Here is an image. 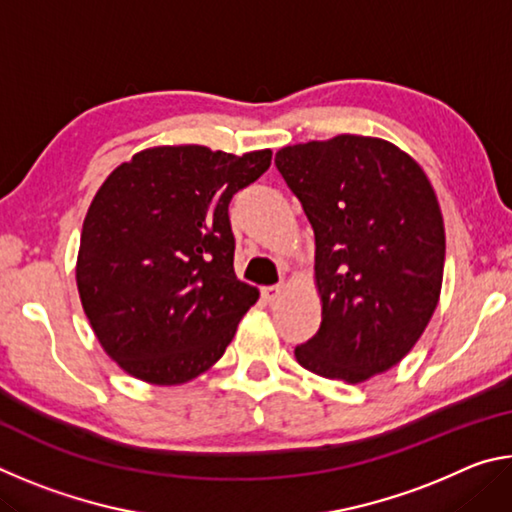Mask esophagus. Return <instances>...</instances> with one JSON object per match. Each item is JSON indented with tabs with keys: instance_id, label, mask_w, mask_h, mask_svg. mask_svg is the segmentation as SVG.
<instances>
[{
	"instance_id": "obj_1",
	"label": "esophagus",
	"mask_w": 512,
	"mask_h": 512,
	"mask_svg": "<svg viewBox=\"0 0 512 512\" xmlns=\"http://www.w3.org/2000/svg\"><path fill=\"white\" fill-rule=\"evenodd\" d=\"M287 291V287H284V284H275V287H264L262 289V296H264V300L268 302V305H273V302H277L282 298V293Z\"/></svg>"
}]
</instances>
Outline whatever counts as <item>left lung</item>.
Instances as JSON below:
<instances>
[{"mask_svg": "<svg viewBox=\"0 0 512 512\" xmlns=\"http://www.w3.org/2000/svg\"><path fill=\"white\" fill-rule=\"evenodd\" d=\"M316 237L320 327L302 368L361 384L413 350L438 307L445 223L427 173L393 142L336 135L275 153Z\"/></svg>", "mask_w": 512, "mask_h": 512, "instance_id": "obj_1", "label": "left lung"}]
</instances>
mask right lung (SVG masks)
<instances>
[{
    "instance_id": "right-lung-1",
    "label": "right lung",
    "mask_w": 512,
    "mask_h": 512,
    "mask_svg": "<svg viewBox=\"0 0 512 512\" xmlns=\"http://www.w3.org/2000/svg\"><path fill=\"white\" fill-rule=\"evenodd\" d=\"M271 155L151 146L94 194L76 287L101 348L131 377L180 386L223 357L259 298L235 275L228 205Z\"/></svg>"
}]
</instances>
